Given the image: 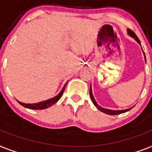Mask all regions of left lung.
I'll use <instances>...</instances> for the list:
<instances>
[{"label":"left lung","instance_id":"left-lung-1","mask_svg":"<svg viewBox=\"0 0 152 152\" xmlns=\"http://www.w3.org/2000/svg\"><path fill=\"white\" fill-rule=\"evenodd\" d=\"M127 33H128V35H129V37H131L132 38H134V40H136L138 44H140V46L141 47V45H140V40L138 39V37H137L136 34H135L134 32L132 31V30H130V29H127ZM143 53H144V60H145V61H146V57H145V55H144V51H143ZM90 96H91V100H92V102H93L94 104L96 106V108H97L98 110L101 111V112L105 113V114L112 115H119V114H121V113H124V112H127V111H129L132 108H127V109H124V110H111V109H107V108H102V107H101V106L97 104V103L96 102L95 99H94V97L93 94H92V87H91H91H90Z\"/></svg>","mask_w":152,"mask_h":152}]
</instances>
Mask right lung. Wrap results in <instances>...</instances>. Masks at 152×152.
I'll return each mask as SVG.
<instances>
[{"mask_svg": "<svg viewBox=\"0 0 152 152\" xmlns=\"http://www.w3.org/2000/svg\"><path fill=\"white\" fill-rule=\"evenodd\" d=\"M66 83L64 85V87H62L61 91H60V93L58 94L55 97H52V98H50V99L46 100V101H43V102H38V103H34V104H26V103H23V102H18L21 105H23V107L27 108H30V109H36V110H39V109H45L47 108H49L51 105H53L54 104H55L58 101L61 97L62 96V94H63L64 91L65 89V86H66Z\"/></svg>", "mask_w": 152, "mask_h": 152, "instance_id": "add662e5", "label": "right lung"}]
</instances>
